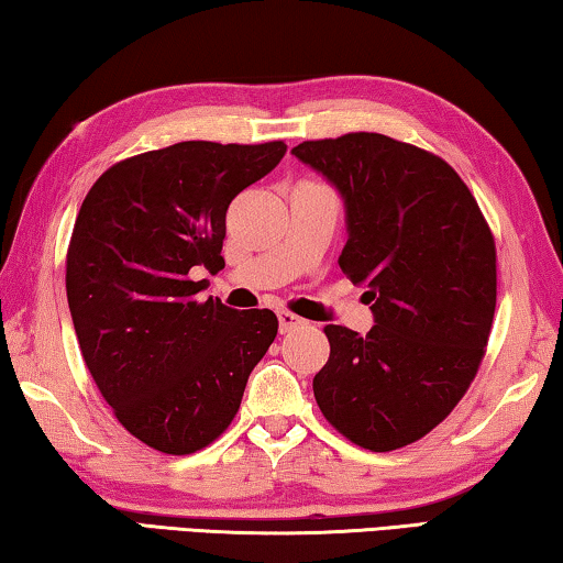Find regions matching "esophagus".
<instances>
[{
	"label": "esophagus",
	"mask_w": 563,
	"mask_h": 563,
	"mask_svg": "<svg viewBox=\"0 0 563 563\" xmlns=\"http://www.w3.org/2000/svg\"><path fill=\"white\" fill-rule=\"evenodd\" d=\"M278 325H280V332H290L295 328H300L302 320L298 316H292V312H288V310H280L278 312Z\"/></svg>",
	"instance_id": "34e87169"
}]
</instances>
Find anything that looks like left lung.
I'll list each match as a JSON object with an SVG mask.
<instances>
[{
  "instance_id": "8db88e82",
  "label": "left lung",
  "mask_w": 563,
  "mask_h": 563,
  "mask_svg": "<svg viewBox=\"0 0 563 563\" xmlns=\"http://www.w3.org/2000/svg\"><path fill=\"white\" fill-rule=\"evenodd\" d=\"M295 158L345 201L340 268L367 285L365 338L325 325L312 379L320 412L350 442L393 452L422 440L470 389L497 308V245L472 190L430 151L383 133L302 141Z\"/></svg>"
}]
</instances>
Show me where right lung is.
Wrapping results in <instances>:
<instances>
[{"label":"right lung","instance_id":"obj_1","mask_svg":"<svg viewBox=\"0 0 563 563\" xmlns=\"http://www.w3.org/2000/svg\"><path fill=\"white\" fill-rule=\"evenodd\" d=\"M283 141L180 144L123 158L84 198L66 298L84 362L126 430L164 454L218 440L278 335L273 310L198 300L223 271L225 211L280 164Z\"/></svg>","mask_w":563,"mask_h":563}]
</instances>
